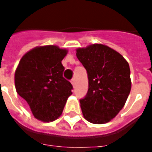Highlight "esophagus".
Here are the masks:
<instances>
[{
    "label": "esophagus",
    "instance_id": "1",
    "mask_svg": "<svg viewBox=\"0 0 152 152\" xmlns=\"http://www.w3.org/2000/svg\"><path fill=\"white\" fill-rule=\"evenodd\" d=\"M71 83H72V86H75V83H76V82H75V79H72L71 80Z\"/></svg>",
    "mask_w": 152,
    "mask_h": 152
}]
</instances>
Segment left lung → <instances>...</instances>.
Listing matches in <instances>:
<instances>
[{"instance_id": "8db88e82", "label": "left lung", "mask_w": 152, "mask_h": 152, "mask_svg": "<svg viewBox=\"0 0 152 152\" xmlns=\"http://www.w3.org/2000/svg\"><path fill=\"white\" fill-rule=\"evenodd\" d=\"M76 57L87 70L88 90L80 100L86 120L104 124L118 114L131 91L128 62L113 49L93 44L78 49Z\"/></svg>"}]
</instances>
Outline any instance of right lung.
Masks as SVG:
<instances>
[{"label": "right lung", "mask_w": 152, "mask_h": 152, "mask_svg": "<svg viewBox=\"0 0 152 152\" xmlns=\"http://www.w3.org/2000/svg\"><path fill=\"white\" fill-rule=\"evenodd\" d=\"M66 50L56 46L36 47L21 58L15 72L16 91L27 102L34 118L53 121L62 113L72 83L63 77L61 61Z\"/></svg>", "instance_id": "right-lung-1"}]
</instances>
